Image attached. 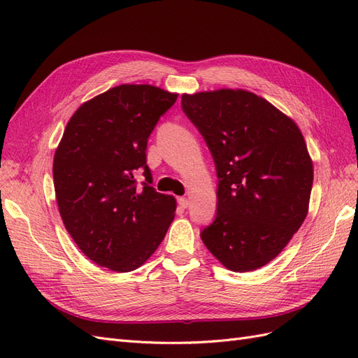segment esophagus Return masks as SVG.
<instances>
[{
    "mask_svg": "<svg viewBox=\"0 0 358 358\" xmlns=\"http://www.w3.org/2000/svg\"><path fill=\"white\" fill-rule=\"evenodd\" d=\"M178 203H179V206H180L182 209H187L188 206H189V200H188L187 197H179V199H178Z\"/></svg>",
    "mask_w": 358,
    "mask_h": 358,
    "instance_id": "esophagus-1",
    "label": "esophagus"
}]
</instances>
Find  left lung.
I'll return each instance as SVG.
<instances>
[{
  "instance_id": "1",
  "label": "left lung",
  "mask_w": 358,
  "mask_h": 358,
  "mask_svg": "<svg viewBox=\"0 0 358 358\" xmlns=\"http://www.w3.org/2000/svg\"><path fill=\"white\" fill-rule=\"evenodd\" d=\"M216 169V215L200 236L233 272L263 267L308 215L312 161L299 127L262 96L242 90L182 95Z\"/></svg>"
}]
</instances>
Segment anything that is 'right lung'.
I'll return each instance as SVG.
<instances>
[{"label":"right lung","mask_w":358,"mask_h":358,"mask_svg":"<svg viewBox=\"0 0 358 358\" xmlns=\"http://www.w3.org/2000/svg\"><path fill=\"white\" fill-rule=\"evenodd\" d=\"M176 99L150 85H121L82 104L66 127L53 158L58 208L76 245L99 266L121 273L140 267L175 218V197L152 188L146 148Z\"/></svg>","instance_id":"obj_1"}]
</instances>
